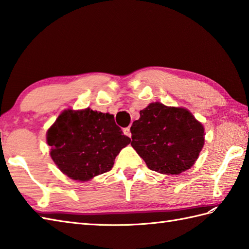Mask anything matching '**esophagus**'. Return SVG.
<instances>
[{"instance_id":"34e87169","label":"esophagus","mask_w":249,"mask_h":249,"mask_svg":"<svg viewBox=\"0 0 249 249\" xmlns=\"http://www.w3.org/2000/svg\"><path fill=\"white\" fill-rule=\"evenodd\" d=\"M123 133H124L125 136L131 137V133H130V128H129V127H125V128L123 129Z\"/></svg>"}]
</instances>
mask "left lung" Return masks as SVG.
<instances>
[{
  "label": "left lung",
  "mask_w": 249,
  "mask_h": 249,
  "mask_svg": "<svg viewBox=\"0 0 249 249\" xmlns=\"http://www.w3.org/2000/svg\"><path fill=\"white\" fill-rule=\"evenodd\" d=\"M131 146L151 170L179 174L197 160L204 127L187 109L151 103L130 127Z\"/></svg>",
  "instance_id": "8db88e82"
}]
</instances>
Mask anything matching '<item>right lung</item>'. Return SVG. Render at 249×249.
<instances>
[{
	"label": "right lung",
	"mask_w": 249,
	"mask_h": 249,
	"mask_svg": "<svg viewBox=\"0 0 249 249\" xmlns=\"http://www.w3.org/2000/svg\"><path fill=\"white\" fill-rule=\"evenodd\" d=\"M50 156L60 170L86 182L108 172L120 151L130 143L114 116L87 108L67 109L47 131Z\"/></svg>",
	"instance_id": "1"
}]
</instances>
